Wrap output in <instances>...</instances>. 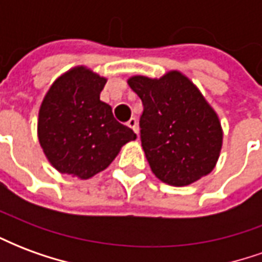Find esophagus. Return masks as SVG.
<instances>
[{
	"label": "esophagus",
	"instance_id": "esophagus-1",
	"mask_svg": "<svg viewBox=\"0 0 262 262\" xmlns=\"http://www.w3.org/2000/svg\"><path fill=\"white\" fill-rule=\"evenodd\" d=\"M126 125L129 126V127H130L132 130L135 132L136 135H139V127H137V119H136V118H130V119H129V122H127Z\"/></svg>",
	"mask_w": 262,
	"mask_h": 262
}]
</instances>
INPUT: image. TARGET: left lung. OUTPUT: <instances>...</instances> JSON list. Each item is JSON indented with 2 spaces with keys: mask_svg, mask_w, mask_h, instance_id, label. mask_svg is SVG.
I'll return each mask as SVG.
<instances>
[{
  "mask_svg": "<svg viewBox=\"0 0 262 262\" xmlns=\"http://www.w3.org/2000/svg\"><path fill=\"white\" fill-rule=\"evenodd\" d=\"M127 84L143 102L142 147L160 181L187 187L212 172L223 144L219 116L178 70L160 78L133 75Z\"/></svg>",
  "mask_w": 262,
  "mask_h": 262,
  "instance_id": "8db88e82",
  "label": "left lung"
}]
</instances>
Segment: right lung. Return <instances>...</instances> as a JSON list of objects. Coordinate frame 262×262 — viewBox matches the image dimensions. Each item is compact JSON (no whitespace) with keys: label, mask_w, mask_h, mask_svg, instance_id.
Instances as JSON below:
<instances>
[{"label":"right lung","mask_w":262,"mask_h":262,"mask_svg":"<svg viewBox=\"0 0 262 262\" xmlns=\"http://www.w3.org/2000/svg\"><path fill=\"white\" fill-rule=\"evenodd\" d=\"M105 84V77L77 66L56 78L43 98L37 139L61 174L90 180L108 168L126 143L136 140V133L99 99Z\"/></svg>","instance_id":"add662e5"}]
</instances>
